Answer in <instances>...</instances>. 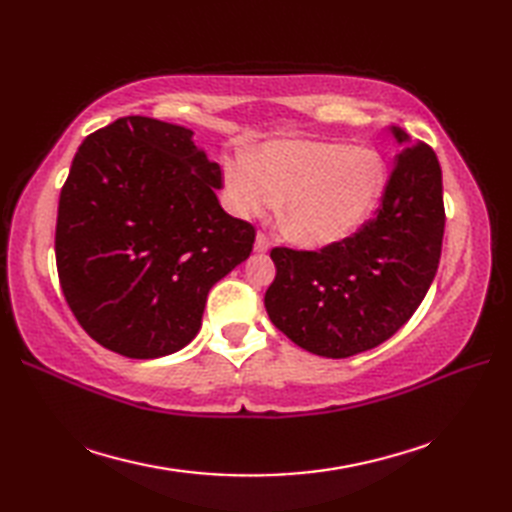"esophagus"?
<instances>
[{"mask_svg": "<svg viewBox=\"0 0 512 512\" xmlns=\"http://www.w3.org/2000/svg\"><path fill=\"white\" fill-rule=\"evenodd\" d=\"M270 248V239L266 237V233H257L255 237V253H266Z\"/></svg>", "mask_w": 512, "mask_h": 512, "instance_id": "34e87169", "label": "esophagus"}]
</instances>
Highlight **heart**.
I'll list each match as a JSON object with an SVG mask.
<instances>
[{
  "instance_id": "1",
  "label": "heart",
  "mask_w": 512,
  "mask_h": 512,
  "mask_svg": "<svg viewBox=\"0 0 512 512\" xmlns=\"http://www.w3.org/2000/svg\"><path fill=\"white\" fill-rule=\"evenodd\" d=\"M239 213H264L284 201L288 235L308 248L343 242L374 213L387 184L383 156L341 140H275L253 162L235 160L226 171Z\"/></svg>"
}]
</instances>
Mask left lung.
<instances>
[{
  "mask_svg": "<svg viewBox=\"0 0 512 512\" xmlns=\"http://www.w3.org/2000/svg\"><path fill=\"white\" fill-rule=\"evenodd\" d=\"M398 143L407 134L394 127ZM442 169L436 151H400L372 220L321 250H270L277 275L266 312L288 339L325 358H347L394 336L438 273L444 237Z\"/></svg>",
  "mask_w": 512,
  "mask_h": 512,
  "instance_id": "1",
  "label": "left lung"
}]
</instances>
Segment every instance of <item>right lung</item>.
Instances as JSON below:
<instances>
[{
  "instance_id": "1",
  "label": "right lung",
  "mask_w": 512,
  "mask_h": 512,
  "mask_svg": "<svg viewBox=\"0 0 512 512\" xmlns=\"http://www.w3.org/2000/svg\"><path fill=\"white\" fill-rule=\"evenodd\" d=\"M222 169L187 127L123 116L83 140L59 195L63 297L96 343L127 358L182 350L209 290L242 264L255 226L228 215Z\"/></svg>"
}]
</instances>
